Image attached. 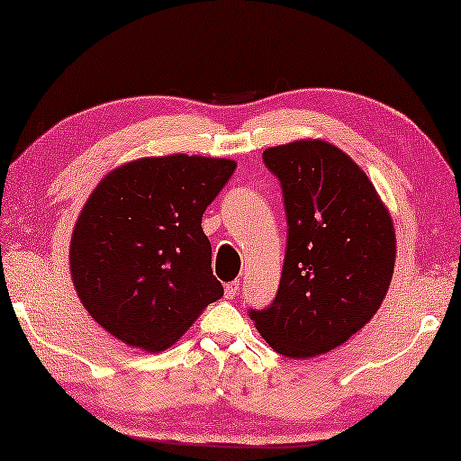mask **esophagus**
I'll return each mask as SVG.
<instances>
[{"mask_svg": "<svg viewBox=\"0 0 461 461\" xmlns=\"http://www.w3.org/2000/svg\"><path fill=\"white\" fill-rule=\"evenodd\" d=\"M239 282L235 280V282H229V284H226L224 285V296L226 298H229V300H232V298H235L237 296V294H239Z\"/></svg>", "mask_w": 461, "mask_h": 461, "instance_id": "obj_1", "label": "esophagus"}]
</instances>
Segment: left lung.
Returning a JSON list of instances; mask_svg holds the SVG:
<instances>
[{
    "label": "left lung",
    "mask_w": 461,
    "mask_h": 461,
    "mask_svg": "<svg viewBox=\"0 0 461 461\" xmlns=\"http://www.w3.org/2000/svg\"><path fill=\"white\" fill-rule=\"evenodd\" d=\"M263 163L282 184L288 247L276 300L249 316L280 356H322L378 312L394 274V224L366 171L327 140L266 149Z\"/></svg>",
    "instance_id": "8db88e82"
}]
</instances>
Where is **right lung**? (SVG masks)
I'll list each match as a JSON object with an SVG mask.
<instances>
[{
    "label": "right lung",
    "instance_id": "right-lung-1",
    "mask_svg": "<svg viewBox=\"0 0 461 461\" xmlns=\"http://www.w3.org/2000/svg\"><path fill=\"white\" fill-rule=\"evenodd\" d=\"M237 163L145 157L110 171L75 222L69 263L92 319L120 341L163 351L222 298L202 214Z\"/></svg>",
    "mask_w": 461,
    "mask_h": 461
}]
</instances>
